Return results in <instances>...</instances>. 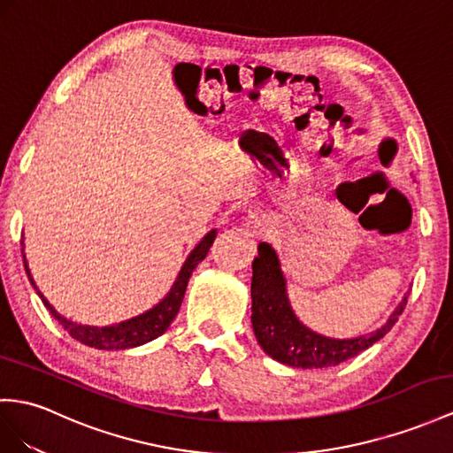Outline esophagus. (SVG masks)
<instances>
[{
  "label": "esophagus",
  "mask_w": 453,
  "mask_h": 453,
  "mask_svg": "<svg viewBox=\"0 0 453 453\" xmlns=\"http://www.w3.org/2000/svg\"><path fill=\"white\" fill-rule=\"evenodd\" d=\"M250 224H252L254 227H260V229H264V227H273V226H275L273 218L265 216V214H260V216H250Z\"/></svg>",
  "instance_id": "esophagus-1"
}]
</instances>
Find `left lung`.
Masks as SVG:
<instances>
[{
  "label": "left lung",
  "instance_id": "left-lung-1",
  "mask_svg": "<svg viewBox=\"0 0 453 453\" xmlns=\"http://www.w3.org/2000/svg\"><path fill=\"white\" fill-rule=\"evenodd\" d=\"M405 293L402 303L392 311L380 329L359 334L354 339H331L314 333L298 321L287 296V283L275 250L268 242H260L258 257L252 262V329L264 352L281 364L300 369H318L339 365L346 359L367 350L371 344L394 327L408 304Z\"/></svg>",
  "mask_w": 453,
  "mask_h": 453
}]
</instances>
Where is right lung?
<instances>
[{
    "mask_svg": "<svg viewBox=\"0 0 453 453\" xmlns=\"http://www.w3.org/2000/svg\"><path fill=\"white\" fill-rule=\"evenodd\" d=\"M214 239H216V229L208 231V234L201 239L199 245L191 250L188 260L183 262L176 281H173V285L170 288V293L162 298L157 306L147 310L145 314H139L132 319L114 323V326H107V327L82 326V323H76V321H71L65 316H61L59 311H57L48 303V298H45L38 291L36 283H34L30 270H28V264H27L25 250H22V262H25V270L28 273V280L34 285V288L38 291L42 303L51 311V316L68 331V334H71L73 339L80 341L82 344L94 346V348H97V350H126V348L142 346L149 341L160 337V334L170 327V323L173 321V318L178 316L180 306L183 303V295H185V288H188L189 277H191L193 270L196 268V264L206 258V254H208V250H211Z\"/></svg>",
    "mask_w": 453,
    "mask_h": 453,
    "instance_id": "add662e5",
    "label": "right lung"
}]
</instances>
